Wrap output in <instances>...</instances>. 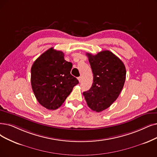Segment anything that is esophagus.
<instances>
[{
	"mask_svg": "<svg viewBox=\"0 0 157 157\" xmlns=\"http://www.w3.org/2000/svg\"><path fill=\"white\" fill-rule=\"evenodd\" d=\"M78 81H79V82H80L81 81H82V77H78Z\"/></svg>",
	"mask_w": 157,
	"mask_h": 157,
	"instance_id": "1",
	"label": "esophagus"
}]
</instances>
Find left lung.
Returning a JSON list of instances; mask_svg holds the SVG:
<instances>
[{"mask_svg": "<svg viewBox=\"0 0 157 157\" xmlns=\"http://www.w3.org/2000/svg\"><path fill=\"white\" fill-rule=\"evenodd\" d=\"M86 55L93 73V82L83 95L89 107L100 112L109 108L120 95L126 80V67L108 50L95 55L87 53Z\"/></svg>", "mask_w": 157, "mask_h": 157, "instance_id": "1", "label": "left lung"}]
</instances>
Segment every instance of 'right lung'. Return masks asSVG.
<instances>
[{
  "label": "right lung",
  "mask_w": 157,
  "mask_h": 157,
  "mask_svg": "<svg viewBox=\"0 0 157 157\" xmlns=\"http://www.w3.org/2000/svg\"><path fill=\"white\" fill-rule=\"evenodd\" d=\"M53 48L42 53L31 69V83L38 102L48 109L60 107L78 80L71 75L73 64Z\"/></svg>",
  "instance_id": "obj_1"
}]
</instances>
